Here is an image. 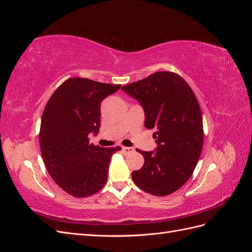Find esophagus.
<instances>
[{
  "label": "esophagus",
  "instance_id": "obj_1",
  "mask_svg": "<svg viewBox=\"0 0 252 252\" xmlns=\"http://www.w3.org/2000/svg\"><path fill=\"white\" fill-rule=\"evenodd\" d=\"M122 150H123L124 154H129V152H133V148L130 147H122Z\"/></svg>",
  "mask_w": 252,
  "mask_h": 252
}]
</instances>
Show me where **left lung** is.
<instances>
[{"label":"left lung","instance_id":"1","mask_svg":"<svg viewBox=\"0 0 252 252\" xmlns=\"http://www.w3.org/2000/svg\"><path fill=\"white\" fill-rule=\"evenodd\" d=\"M144 109L145 127L155 129V151L138 150L144 165L133 171L135 185L163 196L181 188L199 161L203 148V119L192 89L179 74L158 71L122 87Z\"/></svg>","mask_w":252,"mask_h":252}]
</instances>
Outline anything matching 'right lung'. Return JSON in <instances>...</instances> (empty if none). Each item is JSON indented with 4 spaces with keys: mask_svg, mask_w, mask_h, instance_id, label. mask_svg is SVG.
<instances>
[{
    "mask_svg": "<svg viewBox=\"0 0 252 252\" xmlns=\"http://www.w3.org/2000/svg\"><path fill=\"white\" fill-rule=\"evenodd\" d=\"M121 88L89 79L66 80L44 109L40 146L50 177L64 191L86 197L107 182L111 156L120 146L103 148L89 143L101 126V102Z\"/></svg>",
    "mask_w": 252,
    "mask_h": 252,
    "instance_id": "1",
    "label": "right lung"
}]
</instances>
